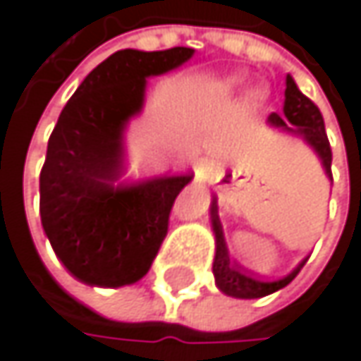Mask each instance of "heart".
Wrapping results in <instances>:
<instances>
[{"label":"heart","instance_id":"b5f03b06","mask_svg":"<svg viewBox=\"0 0 361 361\" xmlns=\"http://www.w3.org/2000/svg\"><path fill=\"white\" fill-rule=\"evenodd\" d=\"M238 85H240V83H238L236 79H232V81H228V83L224 85V90H226V92H234V90H238ZM261 98H263V94H259V92H257V94H252V100H255V102H257V100H261Z\"/></svg>","mask_w":361,"mask_h":361}]
</instances>
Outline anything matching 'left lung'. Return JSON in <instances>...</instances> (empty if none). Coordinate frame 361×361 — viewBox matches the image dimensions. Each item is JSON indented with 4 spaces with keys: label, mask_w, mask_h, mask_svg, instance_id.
Returning a JSON list of instances; mask_svg holds the SVG:
<instances>
[{
    "label": "left lung",
    "mask_w": 361,
    "mask_h": 361,
    "mask_svg": "<svg viewBox=\"0 0 361 361\" xmlns=\"http://www.w3.org/2000/svg\"><path fill=\"white\" fill-rule=\"evenodd\" d=\"M267 123L276 129L288 131L293 135H299L301 140H305L314 152L320 157L322 167H324L328 180L332 181V171H330V163H332V150H330V142L326 135L324 118L320 109L301 94V90L297 87L295 79L290 75H286V92H284V109L282 114L271 112L267 116ZM211 226H213V234H215V259H213V276H215V284L217 288L228 295V297H236V299H259L265 295H271L280 288H284L286 284H290L295 280V276L301 271V267L305 265L307 259H303L290 274H286L280 280L274 282H261L257 278H251L249 274L240 271L232 261H230V252L226 247V238H224V230H221V221L217 215V200L213 198L211 202Z\"/></svg>",
    "instance_id": "obj_1"
}]
</instances>
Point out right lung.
<instances>
[{
	"instance_id": "obj_1",
	"label": "right lung",
	"mask_w": 361,
	"mask_h": 361,
	"mask_svg": "<svg viewBox=\"0 0 361 361\" xmlns=\"http://www.w3.org/2000/svg\"><path fill=\"white\" fill-rule=\"evenodd\" d=\"M194 56L192 47L121 49L98 64L58 116L39 176L41 226L81 282L118 288L142 280L161 249L169 213L192 176L121 181L125 129L144 109L148 77Z\"/></svg>"
}]
</instances>
